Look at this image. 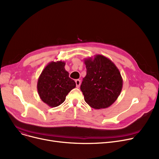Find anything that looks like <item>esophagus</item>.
<instances>
[{
    "mask_svg": "<svg viewBox=\"0 0 159 159\" xmlns=\"http://www.w3.org/2000/svg\"><path fill=\"white\" fill-rule=\"evenodd\" d=\"M75 83H76V87L77 88H79L80 85V80L79 79H77L75 80Z\"/></svg>",
    "mask_w": 159,
    "mask_h": 159,
    "instance_id": "1",
    "label": "esophagus"
}]
</instances>
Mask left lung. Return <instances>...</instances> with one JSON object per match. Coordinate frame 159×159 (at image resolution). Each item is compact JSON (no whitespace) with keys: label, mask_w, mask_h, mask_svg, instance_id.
Here are the masks:
<instances>
[{"label":"left lung","mask_w":159,"mask_h":159,"mask_svg":"<svg viewBox=\"0 0 159 159\" xmlns=\"http://www.w3.org/2000/svg\"><path fill=\"white\" fill-rule=\"evenodd\" d=\"M86 75L80 89L85 102L95 110L112 105L122 89L123 80L119 70L109 58L96 55L84 59Z\"/></svg>","instance_id":"8db88e82"}]
</instances>
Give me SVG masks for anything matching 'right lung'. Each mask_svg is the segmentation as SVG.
I'll return each mask as SVG.
<instances>
[{"instance_id": "add662e5", "label": "right lung", "mask_w": 159, "mask_h": 159, "mask_svg": "<svg viewBox=\"0 0 159 159\" xmlns=\"http://www.w3.org/2000/svg\"><path fill=\"white\" fill-rule=\"evenodd\" d=\"M62 61H52L38 79L37 91L40 99L49 106L54 107L64 102L66 95L76 87L75 82L69 77V73Z\"/></svg>"}]
</instances>
